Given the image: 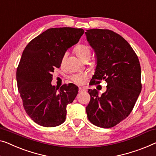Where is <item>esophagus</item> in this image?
I'll list each match as a JSON object with an SVG mask.
<instances>
[{
    "mask_svg": "<svg viewBox=\"0 0 156 156\" xmlns=\"http://www.w3.org/2000/svg\"><path fill=\"white\" fill-rule=\"evenodd\" d=\"M83 91H85V88H84V87H79V92H83Z\"/></svg>",
    "mask_w": 156,
    "mask_h": 156,
    "instance_id": "esophagus-1",
    "label": "esophagus"
}]
</instances>
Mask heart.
Segmentation results:
<instances>
[{"instance_id":"b5f03b06","label":"heart","mask_w":156,"mask_h":156,"mask_svg":"<svg viewBox=\"0 0 156 156\" xmlns=\"http://www.w3.org/2000/svg\"><path fill=\"white\" fill-rule=\"evenodd\" d=\"M76 54L77 55L78 58L82 61H84L85 59H89L91 55V51H90V48L87 45H83V44H79L74 49ZM66 55L65 54L63 57H62V61H64ZM85 76L83 73H78L76 75H73L71 76V80L76 84H82L83 80H85Z\"/></svg>"}]
</instances>
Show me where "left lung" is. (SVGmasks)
I'll list each match as a JSON object with an SVG mask.
<instances>
[{
  "label": "left lung",
  "instance_id": "left-lung-1",
  "mask_svg": "<svg viewBox=\"0 0 156 156\" xmlns=\"http://www.w3.org/2000/svg\"><path fill=\"white\" fill-rule=\"evenodd\" d=\"M85 34L97 62L90 85L102 80L107 83L101 95L96 89L88 90L90 101L86 112L93 125L109 128L125 119L134 108L141 90L140 64L133 49L119 34L99 29Z\"/></svg>",
  "mask_w": 156,
  "mask_h": 156
}]
</instances>
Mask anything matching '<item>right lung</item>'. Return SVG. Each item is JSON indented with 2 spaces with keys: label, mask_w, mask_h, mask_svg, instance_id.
<instances>
[{
  "label": "right lung",
  "mask_w": 156,
  "mask_h": 156,
  "mask_svg": "<svg viewBox=\"0 0 156 156\" xmlns=\"http://www.w3.org/2000/svg\"><path fill=\"white\" fill-rule=\"evenodd\" d=\"M83 29L52 28L34 38L25 48L17 70L18 91L29 117L37 124L52 127L65 121L66 106L78 87L73 83L52 85V72L61 66L66 50L78 43Z\"/></svg>",
  "instance_id": "obj_1"
}]
</instances>
